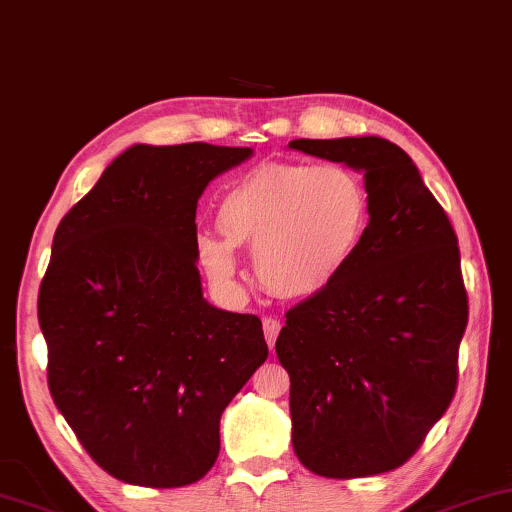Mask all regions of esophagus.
<instances>
[{
  "label": "esophagus",
  "mask_w": 512,
  "mask_h": 512,
  "mask_svg": "<svg viewBox=\"0 0 512 512\" xmlns=\"http://www.w3.org/2000/svg\"><path fill=\"white\" fill-rule=\"evenodd\" d=\"M262 327H264V337H267L269 349L274 351L276 337H278V332H281V323H278L276 318H264V320H262Z\"/></svg>",
  "instance_id": "esophagus-1"
}]
</instances>
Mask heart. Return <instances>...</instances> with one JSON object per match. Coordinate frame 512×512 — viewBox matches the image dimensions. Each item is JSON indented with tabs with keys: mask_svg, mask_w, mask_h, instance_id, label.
Segmentation results:
<instances>
[{
	"mask_svg": "<svg viewBox=\"0 0 512 512\" xmlns=\"http://www.w3.org/2000/svg\"><path fill=\"white\" fill-rule=\"evenodd\" d=\"M222 236H196L215 283H234L236 248L255 252V276L285 299L330 290L356 264L372 227V196L358 170L339 161H267L224 189Z\"/></svg>",
	"mask_w": 512,
	"mask_h": 512,
	"instance_id": "1",
	"label": "heart"
}]
</instances>
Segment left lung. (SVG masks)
Returning a JSON list of instances; mask_svg holds the SVG:
<instances>
[{
	"instance_id": "8db88e82",
	"label": "left lung",
	"mask_w": 512,
	"mask_h": 512,
	"mask_svg": "<svg viewBox=\"0 0 512 512\" xmlns=\"http://www.w3.org/2000/svg\"><path fill=\"white\" fill-rule=\"evenodd\" d=\"M365 173L372 227L342 281L285 313L292 447L311 473H388L447 412L468 323L452 222L403 149L384 138L292 140Z\"/></svg>"
}]
</instances>
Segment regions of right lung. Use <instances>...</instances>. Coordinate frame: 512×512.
Here are the masks:
<instances>
[{"label":"right lung","instance_id":"obj_1","mask_svg":"<svg viewBox=\"0 0 512 512\" xmlns=\"http://www.w3.org/2000/svg\"><path fill=\"white\" fill-rule=\"evenodd\" d=\"M250 147L133 145L60 220L39 288L53 403L128 485L201 480L220 417L269 356L262 320L215 309L196 269V203Z\"/></svg>","mask_w":512,"mask_h":512}]
</instances>
